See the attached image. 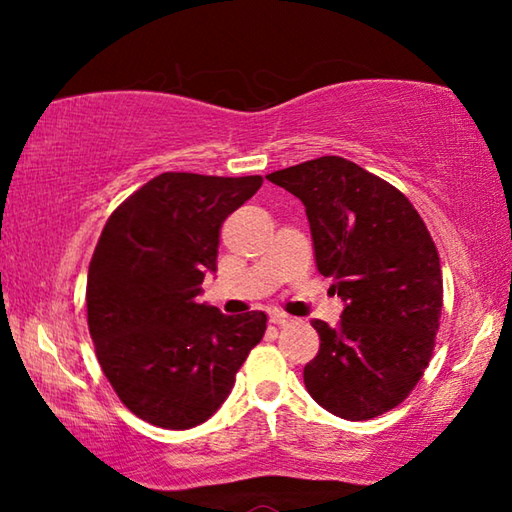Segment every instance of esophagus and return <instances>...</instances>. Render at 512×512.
Returning <instances> with one entry per match:
<instances>
[{
	"label": "esophagus",
	"instance_id": "34e87169",
	"mask_svg": "<svg viewBox=\"0 0 512 512\" xmlns=\"http://www.w3.org/2000/svg\"><path fill=\"white\" fill-rule=\"evenodd\" d=\"M271 323H275V325H291L293 318L289 314H282V311H271Z\"/></svg>",
	"mask_w": 512,
	"mask_h": 512
}]
</instances>
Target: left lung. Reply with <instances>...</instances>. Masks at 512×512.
Listing matches in <instances>:
<instances>
[{"instance_id": "left-lung-1", "label": "left lung", "mask_w": 512, "mask_h": 512, "mask_svg": "<svg viewBox=\"0 0 512 512\" xmlns=\"http://www.w3.org/2000/svg\"><path fill=\"white\" fill-rule=\"evenodd\" d=\"M305 205L316 266L345 302L341 323L311 320L320 350L309 395L345 420H370L406 400L436 345L443 273L427 225L400 189L339 155L266 176Z\"/></svg>"}]
</instances>
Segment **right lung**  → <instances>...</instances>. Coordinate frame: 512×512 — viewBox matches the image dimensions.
<instances>
[{
    "label": "right lung",
    "mask_w": 512,
    "mask_h": 512,
    "mask_svg": "<svg viewBox=\"0 0 512 512\" xmlns=\"http://www.w3.org/2000/svg\"><path fill=\"white\" fill-rule=\"evenodd\" d=\"M259 187L262 176L167 171L103 225L85 289L90 336L119 400L155 427L212 418L266 332L264 311L225 316L196 300L223 221Z\"/></svg>",
    "instance_id": "1"
}]
</instances>
